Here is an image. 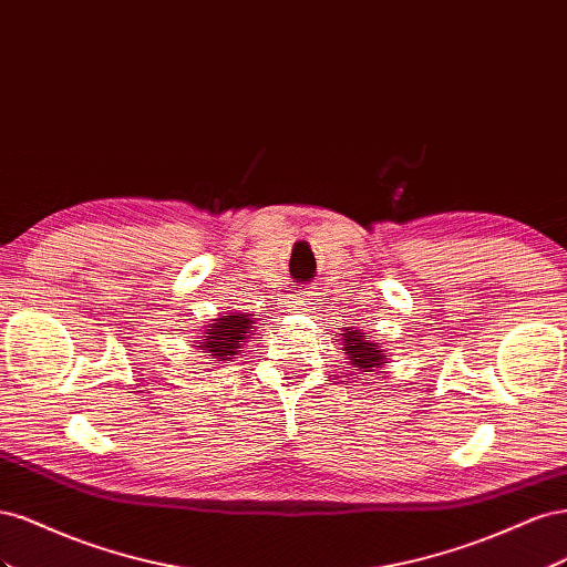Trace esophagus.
<instances>
[{
  "instance_id": "obj_1",
  "label": "esophagus",
  "mask_w": 567,
  "mask_h": 567,
  "mask_svg": "<svg viewBox=\"0 0 567 567\" xmlns=\"http://www.w3.org/2000/svg\"><path fill=\"white\" fill-rule=\"evenodd\" d=\"M312 305H315V293H305V290L300 296L290 298V310H296V312H307Z\"/></svg>"
}]
</instances>
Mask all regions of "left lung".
I'll list each match as a JSON object with an SVG mask.
<instances>
[{
	"label": "left lung",
	"mask_w": 567,
	"mask_h": 567,
	"mask_svg": "<svg viewBox=\"0 0 567 567\" xmlns=\"http://www.w3.org/2000/svg\"><path fill=\"white\" fill-rule=\"evenodd\" d=\"M340 342L342 350L348 354V364L354 369V373L369 375L375 369H383L390 359V352L383 350V342L371 340L362 326H342Z\"/></svg>",
	"instance_id": "obj_1"
}]
</instances>
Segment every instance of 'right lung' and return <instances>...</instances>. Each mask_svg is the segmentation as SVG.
Here are the masks:
<instances>
[{"mask_svg": "<svg viewBox=\"0 0 567 567\" xmlns=\"http://www.w3.org/2000/svg\"><path fill=\"white\" fill-rule=\"evenodd\" d=\"M255 317L257 315L250 312H227L219 315L217 319L205 321L203 333L198 336L194 348L203 352L208 364L229 367L236 354L244 352V342H248V338L252 336Z\"/></svg>", "mask_w": 567, "mask_h": 567, "instance_id": "right-lung-1", "label": "right lung"}]
</instances>
